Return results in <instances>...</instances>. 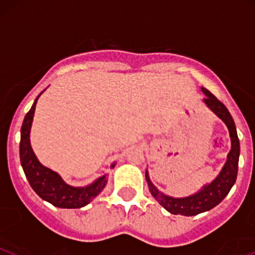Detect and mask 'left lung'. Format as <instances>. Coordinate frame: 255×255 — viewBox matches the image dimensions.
<instances>
[{
	"label": "left lung",
	"mask_w": 255,
	"mask_h": 255,
	"mask_svg": "<svg viewBox=\"0 0 255 255\" xmlns=\"http://www.w3.org/2000/svg\"><path fill=\"white\" fill-rule=\"evenodd\" d=\"M202 92L206 95V98L204 99L206 106L216 116L224 121L225 125L229 128L230 136H231V150L227 155V161L222 167L220 175L210 184L203 187L202 191L186 198H172L157 191L156 187L150 181L148 171H146L145 178L146 182H148L150 193L168 213L173 214V215L193 216L210 210L214 206L220 204L222 199L229 194L230 189L232 188L236 178H237L238 159H240V140H238L234 119H232L231 114L226 109V106L221 101L218 100L215 95H213L205 88H202Z\"/></svg>",
	"instance_id": "1"
}]
</instances>
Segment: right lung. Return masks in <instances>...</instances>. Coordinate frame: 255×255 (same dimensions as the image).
<instances>
[{
  "label": "right lung",
  "instance_id": "1",
  "mask_svg": "<svg viewBox=\"0 0 255 255\" xmlns=\"http://www.w3.org/2000/svg\"><path fill=\"white\" fill-rule=\"evenodd\" d=\"M39 96L35 99L28 114L25 115L23 125H21L19 144L21 167H23L25 177L28 178L29 184L41 199L46 200L57 208H82V206L89 204L94 198L105 188L107 182L106 176L100 177L94 183L87 187H72L64 183V181L58 173L45 167L39 162L33 149H31L30 139H29L31 122H33L36 101ZM114 166L115 163L111 167H114Z\"/></svg>",
  "mask_w": 255,
  "mask_h": 255
}]
</instances>
